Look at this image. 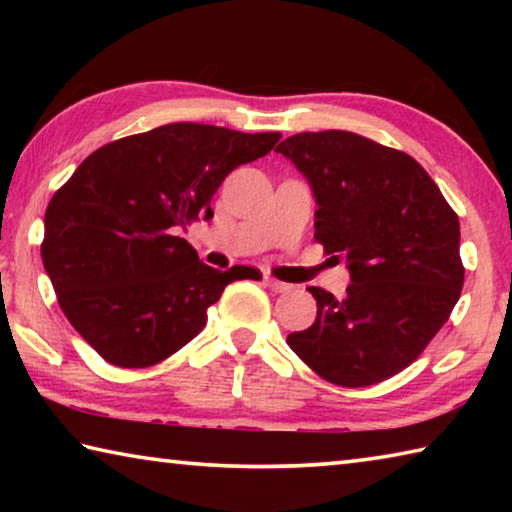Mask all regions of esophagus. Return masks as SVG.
<instances>
[{"label": "esophagus", "instance_id": "esophagus-1", "mask_svg": "<svg viewBox=\"0 0 512 512\" xmlns=\"http://www.w3.org/2000/svg\"><path fill=\"white\" fill-rule=\"evenodd\" d=\"M264 282H266V287L271 289V291H275V293H287V291H291V284L275 280V277H271V275H266Z\"/></svg>", "mask_w": 512, "mask_h": 512}]
</instances>
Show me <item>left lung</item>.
Segmentation results:
<instances>
[{"label": "left lung", "mask_w": 512, "mask_h": 512, "mask_svg": "<svg viewBox=\"0 0 512 512\" xmlns=\"http://www.w3.org/2000/svg\"><path fill=\"white\" fill-rule=\"evenodd\" d=\"M309 180L314 239L345 259L350 287L316 298L289 348L327 381L379 384L420 357L461 298L458 216L411 155L348 131L298 133L275 149Z\"/></svg>", "instance_id": "8db88e82"}]
</instances>
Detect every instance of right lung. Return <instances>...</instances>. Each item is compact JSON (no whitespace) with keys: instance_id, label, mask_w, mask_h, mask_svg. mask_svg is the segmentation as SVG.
Masks as SVG:
<instances>
[{"instance_id":"obj_1","label":"right lung","mask_w":512,"mask_h":512,"mask_svg":"<svg viewBox=\"0 0 512 512\" xmlns=\"http://www.w3.org/2000/svg\"><path fill=\"white\" fill-rule=\"evenodd\" d=\"M280 133L167 124L88 155L45 212L42 264L72 327L119 368H149L201 332L207 307L250 266L203 264L178 230L203 216L239 164Z\"/></svg>"}]
</instances>
